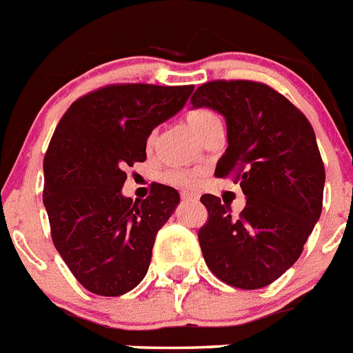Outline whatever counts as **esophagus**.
I'll return each instance as SVG.
<instances>
[{
  "mask_svg": "<svg viewBox=\"0 0 353 353\" xmlns=\"http://www.w3.org/2000/svg\"><path fill=\"white\" fill-rule=\"evenodd\" d=\"M181 199L183 201H197V196L192 192H181Z\"/></svg>",
  "mask_w": 353,
  "mask_h": 353,
  "instance_id": "34e87169",
  "label": "esophagus"
}]
</instances>
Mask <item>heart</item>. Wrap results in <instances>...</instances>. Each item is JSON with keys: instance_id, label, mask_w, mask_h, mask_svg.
Masks as SVG:
<instances>
[{"instance_id": "1", "label": "heart", "mask_w": 353, "mask_h": 353, "mask_svg": "<svg viewBox=\"0 0 353 353\" xmlns=\"http://www.w3.org/2000/svg\"><path fill=\"white\" fill-rule=\"evenodd\" d=\"M186 123H188V127L192 128V132L196 134L199 139L205 136L208 128H212L214 125L219 123L214 114L210 110H205V108H199V110H192L188 112V116H186ZM168 181H172L174 185L177 186H192L196 185L197 177L199 174L197 172H186V170H174L168 174Z\"/></svg>"}]
</instances>
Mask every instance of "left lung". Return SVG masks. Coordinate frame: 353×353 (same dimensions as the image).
<instances>
[{"instance_id": "obj_1", "label": "left lung", "mask_w": 353, "mask_h": 353, "mask_svg": "<svg viewBox=\"0 0 353 353\" xmlns=\"http://www.w3.org/2000/svg\"><path fill=\"white\" fill-rule=\"evenodd\" d=\"M192 108L225 117L228 147L214 176H236L246 197L234 217L219 197L201 196L203 257L226 285L268 286L299 259L321 217L325 167L314 128L285 96L256 81L205 83Z\"/></svg>"}]
</instances>
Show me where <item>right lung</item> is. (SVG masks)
Returning <instances> with one entry per match:
<instances>
[{
    "mask_svg": "<svg viewBox=\"0 0 353 353\" xmlns=\"http://www.w3.org/2000/svg\"><path fill=\"white\" fill-rule=\"evenodd\" d=\"M194 87L110 85L79 97L56 127L43 172L52 241L76 279L116 297L147 276L159 228L179 192L154 183L147 199L123 196L127 167L147 159L152 130L185 107Z\"/></svg>",
    "mask_w": 353,
    "mask_h": 353,
    "instance_id": "obj_1",
    "label": "right lung"
}]
</instances>
